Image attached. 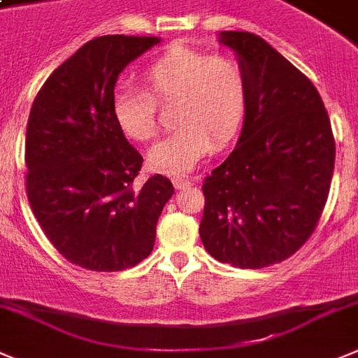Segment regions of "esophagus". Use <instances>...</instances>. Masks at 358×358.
Here are the masks:
<instances>
[{"instance_id": "esophagus-1", "label": "esophagus", "mask_w": 358, "mask_h": 358, "mask_svg": "<svg viewBox=\"0 0 358 358\" xmlns=\"http://www.w3.org/2000/svg\"><path fill=\"white\" fill-rule=\"evenodd\" d=\"M173 188L176 189H182V188H188V186H192L193 182L189 181V179H185V177H173Z\"/></svg>"}]
</instances>
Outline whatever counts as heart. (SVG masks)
<instances>
[{
  "mask_svg": "<svg viewBox=\"0 0 358 358\" xmlns=\"http://www.w3.org/2000/svg\"><path fill=\"white\" fill-rule=\"evenodd\" d=\"M147 90L120 87L113 119L126 138L147 143L157 133V104L177 103L179 126L149 152V165L169 176L189 172L213 149L231 142L245 119L248 80L243 65L188 45H172L143 72Z\"/></svg>",
  "mask_w": 358,
  "mask_h": 358,
  "instance_id": "b5f03b06",
  "label": "heart"
}]
</instances>
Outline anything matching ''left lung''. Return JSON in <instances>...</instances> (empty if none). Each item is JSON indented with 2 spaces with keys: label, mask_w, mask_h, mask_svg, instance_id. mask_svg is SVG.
I'll return each mask as SVG.
<instances>
[{
  "label": "left lung",
  "mask_w": 358,
  "mask_h": 358,
  "mask_svg": "<svg viewBox=\"0 0 358 358\" xmlns=\"http://www.w3.org/2000/svg\"><path fill=\"white\" fill-rule=\"evenodd\" d=\"M248 80L234 150L204 179V248L238 268L271 266L306 243L321 218L336 163L329 113L309 78L266 41L220 31Z\"/></svg>",
  "instance_id": "obj_1"
}]
</instances>
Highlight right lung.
<instances>
[{
	"mask_svg": "<svg viewBox=\"0 0 358 358\" xmlns=\"http://www.w3.org/2000/svg\"><path fill=\"white\" fill-rule=\"evenodd\" d=\"M157 37L87 42L38 90L26 127V193L44 234L67 261L120 271L149 257L173 195L162 173L134 188L143 157L113 119L120 72Z\"/></svg>",
	"mask_w": 358,
	"mask_h": 358,
	"instance_id": "obj_1",
	"label": "right lung"
}]
</instances>
